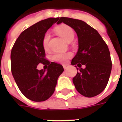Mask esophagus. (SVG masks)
Returning <instances> with one entry per match:
<instances>
[{"mask_svg": "<svg viewBox=\"0 0 122 122\" xmlns=\"http://www.w3.org/2000/svg\"><path fill=\"white\" fill-rule=\"evenodd\" d=\"M67 67H68V66H67L66 65H63V68H64V69H65V70L67 69Z\"/></svg>", "mask_w": 122, "mask_h": 122, "instance_id": "obj_1", "label": "esophagus"}]
</instances>
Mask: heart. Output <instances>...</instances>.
<instances>
[{
    "label": "heart",
    "instance_id": "heart-1",
    "mask_svg": "<svg viewBox=\"0 0 122 122\" xmlns=\"http://www.w3.org/2000/svg\"><path fill=\"white\" fill-rule=\"evenodd\" d=\"M56 32H57V34L60 35L61 37L66 42L71 41L74 38V30L68 25H61V26L56 28ZM50 38V33L48 32H46L42 40L43 48L45 50L48 48V42H49ZM71 56L72 54L69 52L68 53H53L52 56V59L56 62L64 63Z\"/></svg>",
    "mask_w": 122,
    "mask_h": 122
}]
</instances>
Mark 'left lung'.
I'll return each mask as SVG.
<instances>
[{
    "label": "left lung",
    "mask_w": 122,
    "mask_h": 122,
    "mask_svg": "<svg viewBox=\"0 0 122 122\" xmlns=\"http://www.w3.org/2000/svg\"><path fill=\"white\" fill-rule=\"evenodd\" d=\"M64 23L72 28L78 38V50L72 59L79 71L72 82L80 93L93 97L105 90L112 70L110 54L107 44L99 32L82 20L60 17L58 24ZM85 65L84 69L81 68Z\"/></svg>",
    "instance_id": "1"
}]
</instances>
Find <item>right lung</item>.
<instances>
[{
    "label": "right lung",
    "instance_id": "obj_1",
    "mask_svg": "<svg viewBox=\"0 0 122 122\" xmlns=\"http://www.w3.org/2000/svg\"><path fill=\"white\" fill-rule=\"evenodd\" d=\"M59 19L40 21L23 31L11 51V71L19 89L29 99L44 101L53 95L59 76L64 69L60 64L45 58L42 40L47 30ZM39 63L48 65L47 70H38Z\"/></svg>",
    "mask_w": 122,
    "mask_h": 122
}]
</instances>
